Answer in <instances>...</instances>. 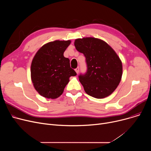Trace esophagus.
Segmentation results:
<instances>
[{
	"instance_id": "esophagus-1",
	"label": "esophagus",
	"mask_w": 151,
	"mask_h": 151,
	"mask_svg": "<svg viewBox=\"0 0 151 151\" xmlns=\"http://www.w3.org/2000/svg\"><path fill=\"white\" fill-rule=\"evenodd\" d=\"M79 70H80V68H79V67H77V68L75 69V71H76L77 74L79 73Z\"/></svg>"
}]
</instances>
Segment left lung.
<instances>
[{"label":"left lung","instance_id":"left-lung-1","mask_svg":"<svg viewBox=\"0 0 151 151\" xmlns=\"http://www.w3.org/2000/svg\"><path fill=\"white\" fill-rule=\"evenodd\" d=\"M74 45L86 58L87 72L79 76V80L86 93L96 99L109 96L122 78V63L119 57L107 43L99 38H78Z\"/></svg>","mask_w":151,"mask_h":151}]
</instances>
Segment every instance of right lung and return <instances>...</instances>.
Listing matches in <instances>:
<instances>
[{
  "instance_id": "add662e5",
  "label": "right lung",
  "mask_w": 151,
  "mask_h": 151,
  "mask_svg": "<svg viewBox=\"0 0 151 151\" xmlns=\"http://www.w3.org/2000/svg\"><path fill=\"white\" fill-rule=\"evenodd\" d=\"M70 40L47 43L35 54L30 67L31 80L34 88L42 96L54 99L62 94L70 76H76L70 68V60L63 52Z\"/></svg>"
}]
</instances>
